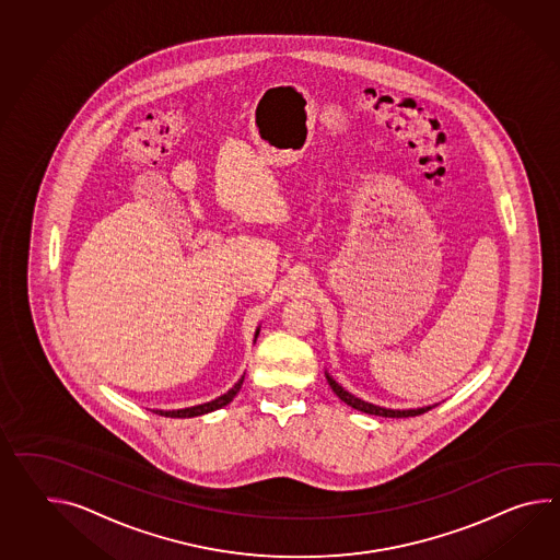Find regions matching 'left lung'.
Segmentation results:
<instances>
[{
	"label": "left lung",
	"instance_id": "8db88e82",
	"mask_svg": "<svg viewBox=\"0 0 560 560\" xmlns=\"http://www.w3.org/2000/svg\"><path fill=\"white\" fill-rule=\"evenodd\" d=\"M327 382H329L331 389L336 392L337 398L341 399V401H346V404L351 406V408L365 411V413H372V416H384V418H411V416H420L423 411L432 410V408H434V406H428V408H418V410H386V408L373 406V404H368V401H363V399L351 396L349 392H346V389L339 386L336 380H334V377H329V375H327Z\"/></svg>",
	"mask_w": 560,
	"mask_h": 560
}]
</instances>
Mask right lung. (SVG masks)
<instances>
[{
	"mask_svg": "<svg viewBox=\"0 0 560 560\" xmlns=\"http://www.w3.org/2000/svg\"><path fill=\"white\" fill-rule=\"evenodd\" d=\"M257 334H259V331H257ZM241 384H243V377H241V380L236 382L235 386L231 387L226 394H223L221 398L212 399V401H209V404H200V406H195V408H185V410H154V413L164 416V418H195V416H202V413H209V411L219 410V408H223V406H226L231 399L235 398L236 392L241 389Z\"/></svg>",
	"mask_w": 560,
	"mask_h": 560,
	"instance_id": "1",
	"label": "right lung"
}]
</instances>
